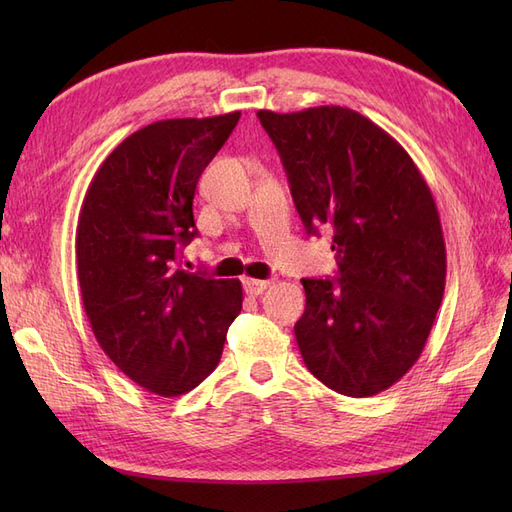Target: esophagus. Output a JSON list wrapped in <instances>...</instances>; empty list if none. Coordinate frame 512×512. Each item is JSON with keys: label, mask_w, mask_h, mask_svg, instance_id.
Wrapping results in <instances>:
<instances>
[{"label": "esophagus", "mask_w": 512, "mask_h": 512, "mask_svg": "<svg viewBox=\"0 0 512 512\" xmlns=\"http://www.w3.org/2000/svg\"><path fill=\"white\" fill-rule=\"evenodd\" d=\"M271 286L269 280H254V277H245L243 280V288L247 294H252V297H258V294L265 292Z\"/></svg>", "instance_id": "34e87169"}]
</instances>
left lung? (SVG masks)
<instances>
[{"mask_svg": "<svg viewBox=\"0 0 512 512\" xmlns=\"http://www.w3.org/2000/svg\"><path fill=\"white\" fill-rule=\"evenodd\" d=\"M256 115L305 230H333L337 280H301L303 361L335 393L378 395L421 356L444 297L436 200L408 151L352 108Z\"/></svg>", "mask_w": 512, "mask_h": 512, "instance_id": "8db88e82", "label": "left lung"}]
</instances>
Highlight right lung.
<instances>
[{
	"mask_svg": "<svg viewBox=\"0 0 512 512\" xmlns=\"http://www.w3.org/2000/svg\"><path fill=\"white\" fill-rule=\"evenodd\" d=\"M241 113L149 123L91 179L76 226L81 299L100 348L145 391L177 397L218 367L239 280L179 269L194 192Z\"/></svg>",
	"mask_w": 512,
	"mask_h": 512,
	"instance_id": "add662e5",
	"label": "right lung"
}]
</instances>
